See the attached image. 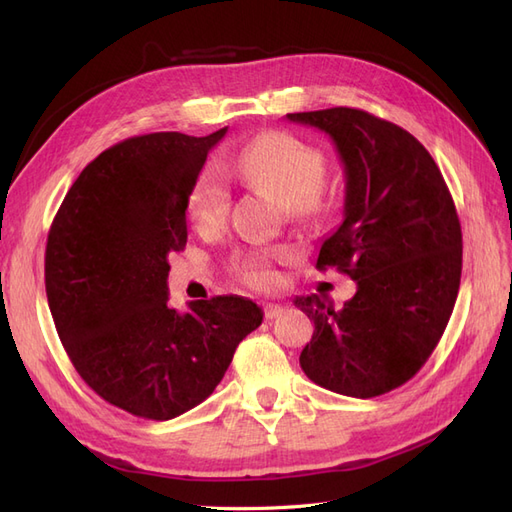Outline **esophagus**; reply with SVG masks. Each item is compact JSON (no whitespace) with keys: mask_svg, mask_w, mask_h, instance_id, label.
Listing matches in <instances>:
<instances>
[{"mask_svg":"<svg viewBox=\"0 0 512 512\" xmlns=\"http://www.w3.org/2000/svg\"><path fill=\"white\" fill-rule=\"evenodd\" d=\"M262 312H265L267 320H273V318H277V316L284 312V307L277 305V303H265V305H262Z\"/></svg>","mask_w":512,"mask_h":512,"instance_id":"esophagus-1","label":"esophagus"}]
</instances>
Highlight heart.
Masks as SVG:
<instances>
[{
    "label": "heart",
    "instance_id": "heart-1",
    "mask_svg": "<svg viewBox=\"0 0 512 512\" xmlns=\"http://www.w3.org/2000/svg\"><path fill=\"white\" fill-rule=\"evenodd\" d=\"M230 166L247 185L284 205L292 218H320L329 211V196L320 185L322 156L290 134L269 132L254 138L232 156ZM188 213L200 230H213L226 220L228 188L218 170H207L198 179ZM282 258L286 250L247 252L235 258V271L245 284L267 288L277 280L273 262Z\"/></svg>",
    "mask_w": 512,
    "mask_h": 512
}]
</instances>
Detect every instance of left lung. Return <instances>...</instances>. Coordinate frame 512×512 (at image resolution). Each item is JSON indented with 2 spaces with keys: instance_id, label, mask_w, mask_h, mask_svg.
Here are the masks:
<instances>
[{
  "instance_id": "left-lung-1",
  "label": "left lung",
  "mask_w": 512,
  "mask_h": 512,
  "mask_svg": "<svg viewBox=\"0 0 512 512\" xmlns=\"http://www.w3.org/2000/svg\"><path fill=\"white\" fill-rule=\"evenodd\" d=\"M327 134L344 166V222L324 239L318 269L356 282L337 309L327 294L297 297L314 320L299 363L333 393L376 397L408 382L438 346L461 280V226L429 151L404 128L359 108L288 113Z\"/></svg>"
}]
</instances>
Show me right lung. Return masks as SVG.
Here are the masks:
<instances>
[{
	"label": "right lung",
	"mask_w": 512,
	"mask_h": 512,
	"mask_svg": "<svg viewBox=\"0 0 512 512\" xmlns=\"http://www.w3.org/2000/svg\"><path fill=\"white\" fill-rule=\"evenodd\" d=\"M226 132H156L102 151L46 239V299L74 369L108 404L151 421L205 401L262 322L237 294L185 314L168 305V254L188 241L190 196Z\"/></svg>",
	"instance_id": "obj_1"
}]
</instances>
